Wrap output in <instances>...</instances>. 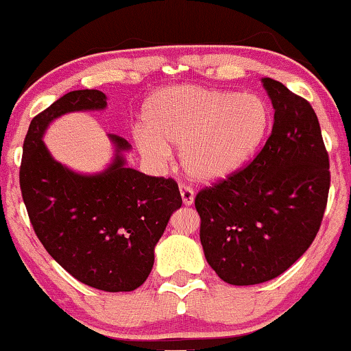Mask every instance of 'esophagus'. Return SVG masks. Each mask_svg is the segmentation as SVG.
Here are the masks:
<instances>
[{
    "label": "esophagus",
    "instance_id": "obj_1",
    "mask_svg": "<svg viewBox=\"0 0 351 351\" xmlns=\"http://www.w3.org/2000/svg\"><path fill=\"white\" fill-rule=\"evenodd\" d=\"M180 193H181V199H183L184 206H191V204L194 202V196H196V194H194L193 188H189L188 184L181 183L180 184Z\"/></svg>",
    "mask_w": 351,
    "mask_h": 351
}]
</instances>
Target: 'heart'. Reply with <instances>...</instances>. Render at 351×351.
<instances>
[{
	"label": "heart",
	"instance_id": "heart-1",
	"mask_svg": "<svg viewBox=\"0 0 351 351\" xmlns=\"http://www.w3.org/2000/svg\"><path fill=\"white\" fill-rule=\"evenodd\" d=\"M134 143L152 163L180 147L181 165L193 178L215 181L239 170L264 141L269 106L256 94L178 86L158 90L143 106Z\"/></svg>",
	"mask_w": 351,
	"mask_h": 351
}]
</instances>
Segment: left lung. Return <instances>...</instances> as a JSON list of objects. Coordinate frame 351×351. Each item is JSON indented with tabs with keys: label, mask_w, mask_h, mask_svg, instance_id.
Listing matches in <instances>:
<instances>
[{
	"label": "left lung",
	"mask_w": 351,
	"mask_h": 351,
	"mask_svg": "<svg viewBox=\"0 0 351 351\" xmlns=\"http://www.w3.org/2000/svg\"><path fill=\"white\" fill-rule=\"evenodd\" d=\"M274 126L254 160L196 196L208 265L230 285L285 272L311 246L330 186L329 154L313 106L264 77Z\"/></svg>",
	"instance_id": "left-lung-1"
}]
</instances>
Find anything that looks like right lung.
I'll return each mask as SVG.
<instances>
[{"mask_svg":"<svg viewBox=\"0 0 351 351\" xmlns=\"http://www.w3.org/2000/svg\"><path fill=\"white\" fill-rule=\"evenodd\" d=\"M100 90H73L30 121L22 149L21 193L40 243L64 270L92 288L132 291L149 277L154 247L181 207L175 180L126 167V139L110 134L114 160L105 171L81 175L51 157L42 137L53 119L104 110Z\"/></svg>","mask_w":351,"mask_h":351,"instance_id":"obj_1","label":"right lung"}]
</instances>
